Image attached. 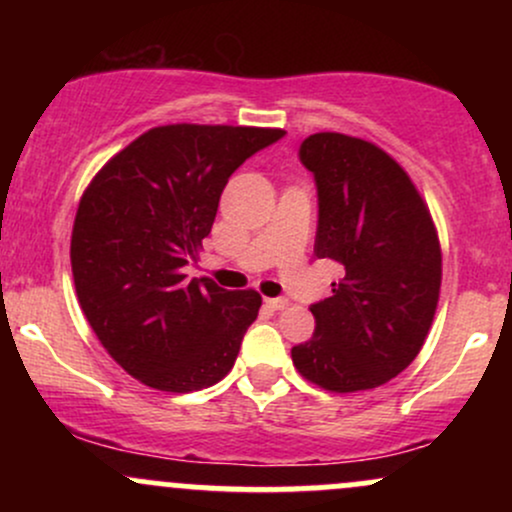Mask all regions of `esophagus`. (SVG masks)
<instances>
[{
    "mask_svg": "<svg viewBox=\"0 0 512 512\" xmlns=\"http://www.w3.org/2000/svg\"><path fill=\"white\" fill-rule=\"evenodd\" d=\"M264 303H267L272 310H284V308H289V301H286V298H267V301H264Z\"/></svg>",
    "mask_w": 512,
    "mask_h": 512,
    "instance_id": "1",
    "label": "esophagus"
}]
</instances>
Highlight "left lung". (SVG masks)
<instances>
[{
    "label": "left lung",
    "mask_w": 512,
    "mask_h": 512,
    "mask_svg": "<svg viewBox=\"0 0 512 512\" xmlns=\"http://www.w3.org/2000/svg\"><path fill=\"white\" fill-rule=\"evenodd\" d=\"M303 166L320 197L315 255L342 264L332 296L315 303V334L293 366L322 390H373L419 356L438 308L443 252L428 204L378 144L310 134Z\"/></svg>",
    "instance_id": "left-lung-1"
}]
</instances>
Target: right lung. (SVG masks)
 <instances>
[{
    "mask_svg": "<svg viewBox=\"0 0 512 512\" xmlns=\"http://www.w3.org/2000/svg\"><path fill=\"white\" fill-rule=\"evenodd\" d=\"M279 127L161 125L93 175L72 228L74 289L103 349L139 383L197 392L226 378L260 313L255 289L182 274L211 233L228 178Z\"/></svg>",
    "mask_w": 512,
    "mask_h": 512,
    "instance_id": "obj_1",
    "label": "right lung"
}]
</instances>
